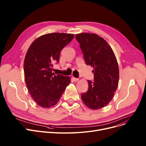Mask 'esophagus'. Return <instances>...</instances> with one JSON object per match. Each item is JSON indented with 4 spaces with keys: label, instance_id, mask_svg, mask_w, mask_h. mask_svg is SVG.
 I'll return each mask as SVG.
<instances>
[{
    "label": "esophagus",
    "instance_id": "1",
    "mask_svg": "<svg viewBox=\"0 0 146 146\" xmlns=\"http://www.w3.org/2000/svg\"><path fill=\"white\" fill-rule=\"evenodd\" d=\"M73 79L74 81H78L79 80V79L78 78H75L74 77H73Z\"/></svg>",
    "mask_w": 146,
    "mask_h": 146
}]
</instances>
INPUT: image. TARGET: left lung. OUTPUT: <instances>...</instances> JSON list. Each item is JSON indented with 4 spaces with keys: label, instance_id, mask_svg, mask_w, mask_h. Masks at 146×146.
Returning <instances> with one entry per match:
<instances>
[{
    "label": "left lung",
    "instance_id": "8db88e82",
    "mask_svg": "<svg viewBox=\"0 0 146 146\" xmlns=\"http://www.w3.org/2000/svg\"><path fill=\"white\" fill-rule=\"evenodd\" d=\"M87 65L94 67V81L88 80V90L81 95L83 102L92 110L108 105L116 91L119 81L117 60L110 45L95 34H76Z\"/></svg>",
    "mask_w": 146,
    "mask_h": 146
}]
</instances>
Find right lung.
I'll return each mask as SVG.
<instances>
[{
    "instance_id": "add662e5",
    "label": "right lung",
    "mask_w": 146,
    "mask_h": 146,
    "mask_svg": "<svg viewBox=\"0 0 146 146\" xmlns=\"http://www.w3.org/2000/svg\"><path fill=\"white\" fill-rule=\"evenodd\" d=\"M74 35L51 33L38 37L30 45L24 60L26 85L30 95L42 108L57 104L70 78L52 72L53 64L59 62L60 54L73 39Z\"/></svg>"
}]
</instances>
